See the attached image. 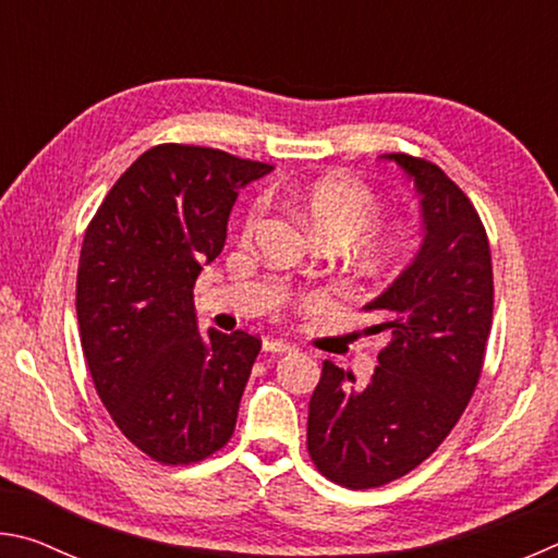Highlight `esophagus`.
Listing matches in <instances>:
<instances>
[{"label":"esophagus","mask_w":558,"mask_h":558,"mask_svg":"<svg viewBox=\"0 0 558 558\" xmlns=\"http://www.w3.org/2000/svg\"><path fill=\"white\" fill-rule=\"evenodd\" d=\"M292 344L286 342V339H272V337H266L263 339V352H272V354H286L290 352Z\"/></svg>","instance_id":"1"}]
</instances>
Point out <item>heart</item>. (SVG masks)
Returning a JSON list of instances; mask_svg holds the SVG:
<instances>
[{
	"instance_id": "obj_1",
	"label": "heart",
	"mask_w": 558,
	"mask_h": 558,
	"mask_svg": "<svg viewBox=\"0 0 558 558\" xmlns=\"http://www.w3.org/2000/svg\"><path fill=\"white\" fill-rule=\"evenodd\" d=\"M298 204L305 219L313 223V229L325 241H354L356 235L369 231L376 223V216H379L376 196L364 184H359L356 179L344 174L317 179L313 186H307L300 194ZM258 216L260 211L253 209L245 226L253 229L258 223ZM376 245L386 251L393 243L389 239H381Z\"/></svg>"
}]
</instances>
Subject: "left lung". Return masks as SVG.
<instances>
[{
    "mask_svg": "<svg viewBox=\"0 0 558 558\" xmlns=\"http://www.w3.org/2000/svg\"><path fill=\"white\" fill-rule=\"evenodd\" d=\"M399 165L421 196L423 241L381 295L364 305L391 342L366 386L332 362L310 399L307 450L337 485L366 489L421 465L465 411L493 327V258L483 221L440 167Z\"/></svg>",
    "mask_w": 558,
    "mask_h": 558,
    "instance_id": "left-lung-1",
    "label": "left lung"
}]
</instances>
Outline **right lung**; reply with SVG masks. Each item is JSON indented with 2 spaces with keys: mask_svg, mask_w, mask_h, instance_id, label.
I'll list each match as a JSON object with an SVG mask.
<instances>
[{
  "mask_svg": "<svg viewBox=\"0 0 558 558\" xmlns=\"http://www.w3.org/2000/svg\"><path fill=\"white\" fill-rule=\"evenodd\" d=\"M270 165L157 145L128 167L86 231L75 282L81 347L116 426L165 465L223 448L260 339L199 332L194 282L219 256L239 192Z\"/></svg>",
  "mask_w": 558,
  "mask_h": 558,
  "instance_id": "add662e5",
  "label": "right lung"
}]
</instances>
